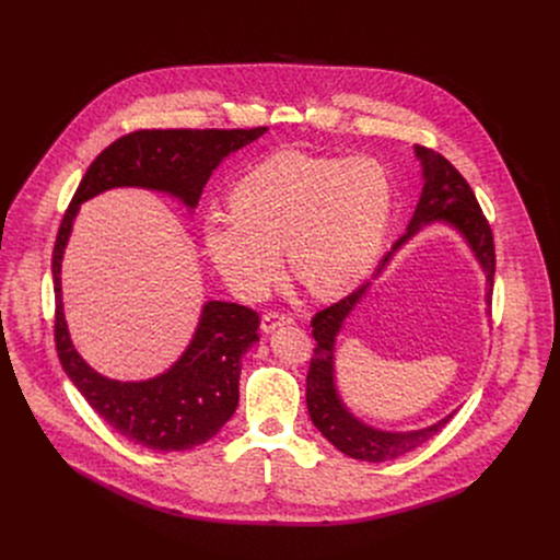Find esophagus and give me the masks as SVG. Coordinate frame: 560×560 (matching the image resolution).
Returning <instances> with one entry per match:
<instances>
[{
    "label": "esophagus",
    "instance_id": "1",
    "mask_svg": "<svg viewBox=\"0 0 560 560\" xmlns=\"http://www.w3.org/2000/svg\"><path fill=\"white\" fill-rule=\"evenodd\" d=\"M290 324H294V316L290 314V312H268V314H264V318H261V330L264 332H275L277 328H281V326H290Z\"/></svg>",
    "mask_w": 560,
    "mask_h": 560
}]
</instances>
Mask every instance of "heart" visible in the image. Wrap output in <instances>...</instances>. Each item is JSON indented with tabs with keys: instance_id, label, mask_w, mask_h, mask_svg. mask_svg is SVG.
I'll return each mask as SVG.
<instances>
[{
	"instance_id": "1",
	"label": "heart",
	"mask_w": 560,
	"mask_h": 560,
	"mask_svg": "<svg viewBox=\"0 0 560 560\" xmlns=\"http://www.w3.org/2000/svg\"><path fill=\"white\" fill-rule=\"evenodd\" d=\"M392 179L374 156L275 152L236 182L232 212L203 221V246L225 283L248 301L283 272L322 299L354 288L376 264L392 212Z\"/></svg>"
}]
</instances>
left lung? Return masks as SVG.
<instances>
[{
  "label": "left lung",
  "instance_id": "8db88e82",
  "mask_svg": "<svg viewBox=\"0 0 560 560\" xmlns=\"http://www.w3.org/2000/svg\"><path fill=\"white\" fill-rule=\"evenodd\" d=\"M417 156L421 159L423 166V192L417 203L415 217L408 225V232L394 244L392 253L401 248L412 234H417L423 225L432 221H445L454 225L465 238L469 248L474 250L478 264L488 272V305H492V281L497 270V255H494V236L492 228L478 206L469 184L463 179V175L447 162V159L432 148L417 145ZM392 253L383 259L381 268L389 261ZM378 268V272H381ZM370 283H363L341 301L332 303L326 310H318L312 316V337L316 341L314 354L310 359L307 370V387H305V404L312 423L322 432L337 450L343 454L370 460V463H383L396 456H404L425 441H430L445 423L454 417H445L443 421L415 430V432H383L374 430L365 423H361L357 417H352L343 401L339 398L337 385H335V339L346 322V316L354 310V305L361 301Z\"/></svg>",
  "mask_w": 560,
  "mask_h": 560
}]
</instances>
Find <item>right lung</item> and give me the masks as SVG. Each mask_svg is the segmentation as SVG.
<instances>
[{"instance_id": "1", "label": "right lung", "mask_w": 560, "mask_h": 560, "mask_svg": "<svg viewBox=\"0 0 560 560\" xmlns=\"http://www.w3.org/2000/svg\"><path fill=\"white\" fill-rule=\"evenodd\" d=\"M268 128L236 130H135L97 154L63 212L55 248V348L68 378L89 406L128 441L159 452H182L212 439L238 406L242 357L259 341V314L253 307L208 301L184 357L164 374L121 383L97 374L72 348L61 305V257L79 203L119 186H137L199 203L212 171L230 152Z\"/></svg>"}]
</instances>
